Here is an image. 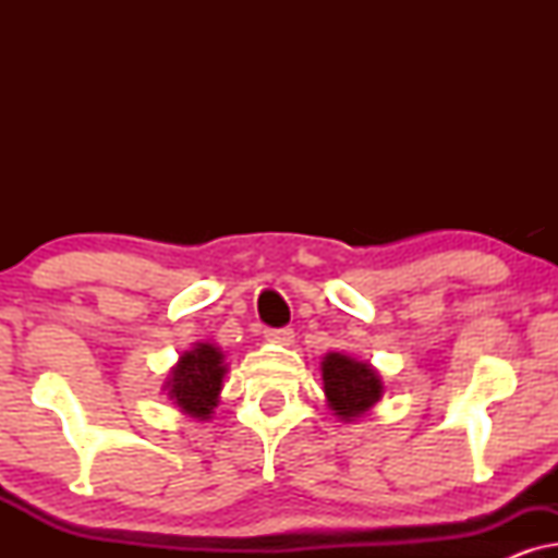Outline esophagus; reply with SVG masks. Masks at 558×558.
<instances>
[{
    "mask_svg": "<svg viewBox=\"0 0 558 558\" xmlns=\"http://www.w3.org/2000/svg\"><path fill=\"white\" fill-rule=\"evenodd\" d=\"M266 340L277 342V345H292V342H294V330H292V327H281V330H269V332H266Z\"/></svg>",
    "mask_w": 558,
    "mask_h": 558,
    "instance_id": "1",
    "label": "esophagus"
}]
</instances>
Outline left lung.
Returning <instances> with one entry per match:
<instances>
[{
    "mask_svg": "<svg viewBox=\"0 0 558 558\" xmlns=\"http://www.w3.org/2000/svg\"><path fill=\"white\" fill-rule=\"evenodd\" d=\"M327 407L340 422H357L384 399V378L368 361L348 353H327L319 363Z\"/></svg>",
    "mask_w": 558,
    "mask_h": 558,
    "instance_id": "left-lung-1",
    "label": "left lung"
}]
</instances>
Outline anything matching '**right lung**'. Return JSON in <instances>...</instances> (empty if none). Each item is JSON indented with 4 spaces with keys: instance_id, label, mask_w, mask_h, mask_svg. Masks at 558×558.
I'll list each match as a JSON object with an SVG mask.
<instances>
[{
    "instance_id": "add662e5",
    "label": "right lung",
    "mask_w": 558,
    "mask_h": 558,
    "mask_svg": "<svg viewBox=\"0 0 558 558\" xmlns=\"http://www.w3.org/2000/svg\"><path fill=\"white\" fill-rule=\"evenodd\" d=\"M226 373L228 363L223 350L216 342H195L167 373L162 391H167V399L182 414L197 422H208L220 401Z\"/></svg>"
}]
</instances>
